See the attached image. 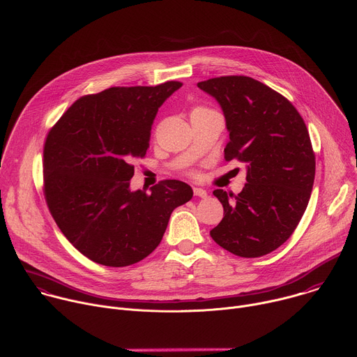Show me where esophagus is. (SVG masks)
<instances>
[{
    "label": "esophagus",
    "mask_w": 357,
    "mask_h": 357,
    "mask_svg": "<svg viewBox=\"0 0 357 357\" xmlns=\"http://www.w3.org/2000/svg\"><path fill=\"white\" fill-rule=\"evenodd\" d=\"M192 192L195 197H201V198H205L206 197V191L204 188H199V187H194L192 188Z\"/></svg>",
    "instance_id": "esophagus-1"
}]
</instances>
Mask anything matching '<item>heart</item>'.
I'll list each match as a JSON object with an SVG mask.
<instances>
[{
  "label": "heart",
  "mask_w": 357,
  "mask_h": 357,
  "mask_svg": "<svg viewBox=\"0 0 357 357\" xmlns=\"http://www.w3.org/2000/svg\"><path fill=\"white\" fill-rule=\"evenodd\" d=\"M202 111H211V109H208L206 107H201V105H198V107H195V108L192 109V112H191V114H194V112H202Z\"/></svg>",
  "instance_id": "1"
}]
</instances>
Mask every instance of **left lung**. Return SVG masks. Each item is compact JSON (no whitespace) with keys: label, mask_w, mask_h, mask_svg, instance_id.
Instances as JSON below:
<instances>
[{"label":"left lung","mask_w":357,"mask_h":357,"mask_svg":"<svg viewBox=\"0 0 357 357\" xmlns=\"http://www.w3.org/2000/svg\"><path fill=\"white\" fill-rule=\"evenodd\" d=\"M197 86L222 107L225 160L248 163L238 195L213 191L224 218L209 234L236 256H264L293 235L311 197L315 153L307 125L286 97L252 77L221 76Z\"/></svg>","instance_id":"obj_1"}]
</instances>
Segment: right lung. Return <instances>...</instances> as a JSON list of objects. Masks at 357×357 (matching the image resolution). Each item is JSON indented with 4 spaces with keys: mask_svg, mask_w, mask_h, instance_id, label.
<instances>
[{
    "mask_svg": "<svg viewBox=\"0 0 357 357\" xmlns=\"http://www.w3.org/2000/svg\"><path fill=\"white\" fill-rule=\"evenodd\" d=\"M111 87L80 97L47 132L43 195L59 229L80 253L109 267L149 256L174 208L192 197L188 184L162 180L130 191L135 159H144L159 107L180 87Z\"/></svg>",
    "mask_w": 357,
    "mask_h": 357,
    "instance_id": "obj_1",
    "label": "right lung"
}]
</instances>
